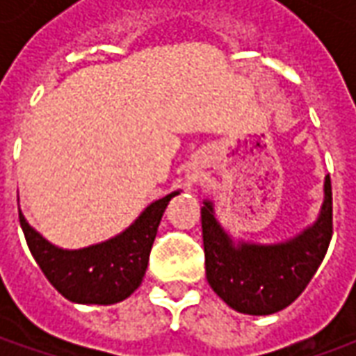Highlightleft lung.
<instances>
[{"label": "left lung", "mask_w": 356, "mask_h": 356, "mask_svg": "<svg viewBox=\"0 0 356 356\" xmlns=\"http://www.w3.org/2000/svg\"><path fill=\"white\" fill-rule=\"evenodd\" d=\"M332 183L324 179L318 219L298 236L280 244L234 246L213 216V204L202 206L206 276L225 303L244 314H273L299 298L321 267L332 240Z\"/></svg>", "instance_id": "1"}]
</instances>
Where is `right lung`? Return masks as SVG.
<instances>
[{
	"label": "right lung",
	"instance_id": "obj_1",
	"mask_svg": "<svg viewBox=\"0 0 356 356\" xmlns=\"http://www.w3.org/2000/svg\"><path fill=\"white\" fill-rule=\"evenodd\" d=\"M175 194L152 202L122 234L81 250L53 246L26 223L19 209L20 227L35 263L58 293L74 303L112 305L129 298L143 282L158 225Z\"/></svg>",
	"mask_w": 356,
	"mask_h": 356
}]
</instances>
